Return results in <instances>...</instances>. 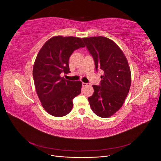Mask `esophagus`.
<instances>
[{"mask_svg":"<svg viewBox=\"0 0 161 161\" xmlns=\"http://www.w3.org/2000/svg\"><path fill=\"white\" fill-rule=\"evenodd\" d=\"M82 86H86L87 85H88V83H85V82H82Z\"/></svg>","mask_w":161,"mask_h":161,"instance_id":"obj_1","label":"esophagus"}]
</instances>
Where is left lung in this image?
<instances>
[{"mask_svg":"<svg viewBox=\"0 0 161 161\" xmlns=\"http://www.w3.org/2000/svg\"><path fill=\"white\" fill-rule=\"evenodd\" d=\"M93 58L95 69L101 70L100 85H92L94 93L88 98L90 107L99 117L108 118L123 105L131 86V72L120 47L103 36L82 38Z\"/></svg>","mask_w":161,"mask_h":161,"instance_id":"obj_1","label":"left lung"}]
</instances>
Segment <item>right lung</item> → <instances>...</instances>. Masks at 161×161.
Listing matches in <instances>:
<instances>
[{
	"instance_id": "add662e5",
	"label": "right lung",
	"mask_w": 161,
	"mask_h": 161,
	"mask_svg": "<svg viewBox=\"0 0 161 161\" xmlns=\"http://www.w3.org/2000/svg\"><path fill=\"white\" fill-rule=\"evenodd\" d=\"M84 47L81 38L58 36L48 40L37 53L33 68L34 83L43 108L53 116L70 113L72 99L80 93V81L66 80L61 75L70 72V56Z\"/></svg>"
}]
</instances>
